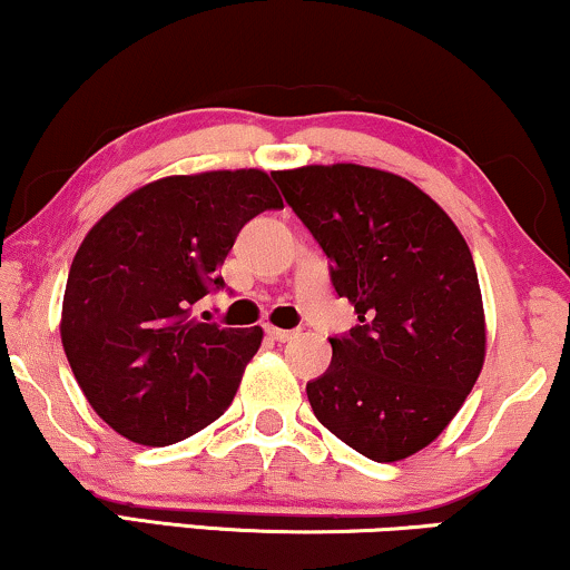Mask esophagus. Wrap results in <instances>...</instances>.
<instances>
[{
  "label": "esophagus",
  "instance_id": "1",
  "mask_svg": "<svg viewBox=\"0 0 570 570\" xmlns=\"http://www.w3.org/2000/svg\"><path fill=\"white\" fill-rule=\"evenodd\" d=\"M266 335H269L272 341H277V343H287V341H293L296 338V330H283V327H266Z\"/></svg>",
  "mask_w": 570,
  "mask_h": 570
}]
</instances>
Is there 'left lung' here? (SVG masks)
Wrapping results in <instances>:
<instances>
[{
	"mask_svg": "<svg viewBox=\"0 0 570 570\" xmlns=\"http://www.w3.org/2000/svg\"><path fill=\"white\" fill-rule=\"evenodd\" d=\"M285 200L333 262L360 325L330 338L333 362L306 385L330 433L375 462L417 454L465 404L487 360L473 253L410 179L360 164L274 171Z\"/></svg>",
	"mask_w": 570,
	"mask_h": 570,
	"instance_id": "1",
	"label": "left lung"
}]
</instances>
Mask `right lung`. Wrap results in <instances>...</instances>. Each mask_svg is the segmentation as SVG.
Wrapping results in <instances>:
<instances>
[{"instance_id":"add662e5","label":"right lung","mask_w":570,"mask_h":570,"mask_svg":"<svg viewBox=\"0 0 570 570\" xmlns=\"http://www.w3.org/2000/svg\"><path fill=\"white\" fill-rule=\"evenodd\" d=\"M283 208L262 168L142 185L95 224L70 264L60 338L76 383L124 439L168 446L219 420L262 327L193 317L245 222Z\"/></svg>"}]
</instances>
